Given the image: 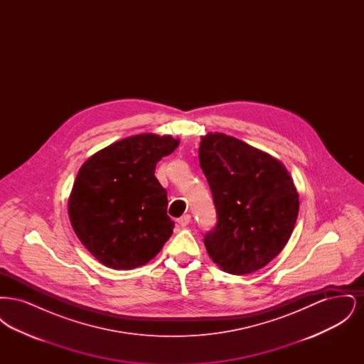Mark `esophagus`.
I'll list each match as a JSON object with an SVG mask.
<instances>
[{"label":"esophagus","mask_w":364,"mask_h":364,"mask_svg":"<svg viewBox=\"0 0 364 364\" xmlns=\"http://www.w3.org/2000/svg\"><path fill=\"white\" fill-rule=\"evenodd\" d=\"M177 223H178V225L180 226H187L191 223V215L190 214H186V215H183V217H180L178 220H177Z\"/></svg>","instance_id":"esophagus-1"}]
</instances>
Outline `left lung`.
Returning <instances> with one entry per match:
<instances>
[{"mask_svg": "<svg viewBox=\"0 0 364 364\" xmlns=\"http://www.w3.org/2000/svg\"><path fill=\"white\" fill-rule=\"evenodd\" d=\"M199 162L217 211L205 235L208 257L224 272L250 274L274 259L289 240L299 193L277 158L225 134L200 140Z\"/></svg>", "mask_w": 364, "mask_h": 364, "instance_id": "left-lung-1", "label": "left lung"}]
</instances>
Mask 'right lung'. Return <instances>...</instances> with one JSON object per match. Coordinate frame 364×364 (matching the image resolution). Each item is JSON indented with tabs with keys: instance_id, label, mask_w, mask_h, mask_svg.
<instances>
[{
	"instance_id": "right-lung-1",
	"label": "right lung",
	"mask_w": 364,
	"mask_h": 364,
	"mask_svg": "<svg viewBox=\"0 0 364 364\" xmlns=\"http://www.w3.org/2000/svg\"><path fill=\"white\" fill-rule=\"evenodd\" d=\"M178 143L171 135L140 134L100 150L79 169L68 200L70 225L105 266H143L172 236L166 191L154 172Z\"/></svg>"
}]
</instances>
